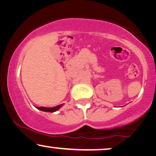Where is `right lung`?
I'll use <instances>...</instances> for the list:
<instances>
[{
  "label": "right lung",
  "mask_w": 156,
  "mask_h": 156,
  "mask_svg": "<svg viewBox=\"0 0 156 156\" xmlns=\"http://www.w3.org/2000/svg\"><path fill=\"white\" fill-rule=\"evenodd\" d=\"M62 106V105H58L55 107H53V108H46V107H38L37 108L40 109V110L43 111H46V112H55L58 110Z\"/></svg>",
  "instance_id": "1"
}]
</instances>
